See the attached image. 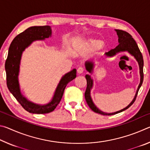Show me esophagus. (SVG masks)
I'll use <instances>...</instances> for the list:
<instances>
[{
  "label": "esophagus",
  "instance_id": "obj_1",
  "mask_svg": "<svg viewBox=\"0 0 150 150\" xmlns=\"http://www.w3.org/2000/svg\"><path fill=\"white\" fill-rule=\"evenodd\" d=\"M84 71H85V69L82 67H79L77 69V73H79V74H81V73H84Z\"/></svg>",
  "mask_w": 150,
  "mask_h": 150
}]
</instances>
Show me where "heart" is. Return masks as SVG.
I'll list each match as a JSON object with an SVG mask.
<instances>
[{
	"label": "heart",
	"instance_id": "b5f03b06",
	"mask_svg": "<svg viewBox=\"0 0 150 150\" xmlns=\"http://www.w3.org/2000/svg\"><path fill=\"white\" fill-rule=\"evenodd\" d=\"M103 44V41L100 40L88 39L83 44V49L88 52H96L102 47Z\"/></svg>",
	"mask_w": 150,
	"mask_h": 150
}]
</instances>
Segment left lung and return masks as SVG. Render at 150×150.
<instances>
[{"label":"left lung","mask_w":150,"mask_h":150,"mask_svg":"<svg viewBox=\"0 0 150 150\" xmlns=\"http://www.w3.org/2000/svg\"><path fill=\"white\" fill-rule=\"evenodd\" d=\"M116 32H117V34L118 35L119 44L115 48L110 50L108 52H106L105 55H107V56L111 57V56H113V55H115L116 53L122 52V51H128L130 54L133 55L136 58V59L138 62L139 65V70H140V76H141L140 83H139L138 89H137L135 97H134L133 100L132 101L130 105H129L128 106H126V108L122 109V110H119L118 112H114V113L108 114V113L103 112L100 111V110H98V109L96 107V106L94 105V103H93L92 100H91V98L90 96V91H91V87H92L93 80L91 79L89 75H86L85 78H86V79H87V88H86L85 93V97L86 102H87V105H88V106H89L91 110L95 112H96V113L100 114V115H102L110 116V115H116V114L126 110V109H128L129 107H130V106L132 105V104L135 102L136 96H137V95H138L139 89L142 86V83H143V80H144L143 57H142V53L140 51H139V49L138 47V45H137L136 41L133 39L132 36V35L127 32L123 31V30H116ZM85 66H86V69H87V70L88 72L91 73V71H92L93 68V63L92 62H87L85 63Z\"/></svg>","instance_id":"8db88e82"}]
</instances>
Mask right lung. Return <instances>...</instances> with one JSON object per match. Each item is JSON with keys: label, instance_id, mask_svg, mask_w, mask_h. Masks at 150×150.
I'll use <instances>...</instances> for the list:
<instances>
[{"label": "right lung", "instance_id": "add662e5", "mask_svg": "<svg viewBox=\"0 0 150 150\" xmlns=\"http://www.w3.org/2000/svg\"><path fill=\"white\" fill-rule=\"evenodd\" d=\"M52 30L49 26H32L16 35L9 47L8 54L5 62L6 73V85L18 103L26 111L33 114H47L54 111L59 105L64 93L66 86L76 77L75 69L63 76L61 79L52 100L46 105H35L21 95L20 91L18 75L20 61L22 52L33 41L44 40L49 38Z\"/></svg>", "mask_w": 150, "mask_h": 150}]
</instances>
